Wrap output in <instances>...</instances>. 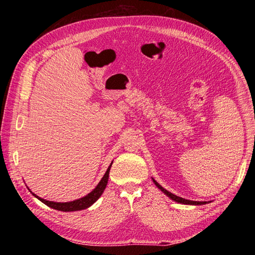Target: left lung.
<instances>
[{"label": "left lung", "mask_w": 255, "mask_h": 255, "mask_svg": "<svg viewBox=\"0 0 255 255\" xmlns=\"http://www.w3.org/2000/svg\"><path fill=\"white\" fill-rule=\"evenodd\" d=\"M153 182H154V184L156 185V186L164 192L165 195H167L169 198L170 199H172L173 201H175V202H179V203H182V204H190V205H201V204H205V203H207V202H199V201H191V200H186V199H183V198H181V197H177V196H175V195H173V194H171V192H169L168 190H166L165 188H163L160 186V185L153 179Z\"/></svg>", "instance_id": "obj_1"}]
</instances>
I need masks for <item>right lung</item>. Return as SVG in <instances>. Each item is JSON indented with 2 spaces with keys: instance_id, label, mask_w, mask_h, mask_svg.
<instances>
[{
  "instance_id": "1",
  "label": "right lung",
  "mask_w": 255,
  "mask_h": 255,
  "mask_svg": "<svg viewBox=\"0 0 255 255\" xmlns=\"http://www.w3.org/2000/svg\"><path fill=\"white\" fill-rule=\"evenodd\" d=\"M113 164V163H112ZM111 166L107 169L104 176L102 177V180L100 181V183L97 185V187L92 190L90 194H88L87 196H85L79 200H75V201H71V202H53V201H47V200L41 199L40 197L36 196L35 194H33L38 200H40L42 203H44L45 205H48L49 207L54 208V210L57 211H61V212H74V211H81V210H85V208L89 207L90 205L94 204L97 200L101 197V195L103 194V191L107 185V181H109V175H110V170H111Z\"/></svg>"
}]
</instances>
